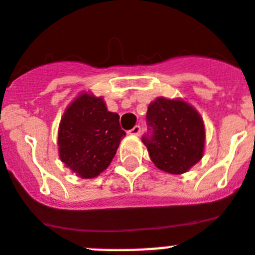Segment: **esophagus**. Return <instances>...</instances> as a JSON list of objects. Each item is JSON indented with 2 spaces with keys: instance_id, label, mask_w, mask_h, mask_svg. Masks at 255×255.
<instances>
[{
  "instance_id": "34e87169",
  "label": "esophagus",
  "mask_w": 255,
  "mask_h": 255,
  "mask_svg": "<svg viewBox=\"0 0 255 255\" xmlns=\"http://www.w3.org/2000/svg\"><path fill=\"white\" fill-rule=\"evenodd\" d=\"M129 134L130 135H139L140 134V126H134L131 130H129Z\"/></svg>"
}]
</instances>
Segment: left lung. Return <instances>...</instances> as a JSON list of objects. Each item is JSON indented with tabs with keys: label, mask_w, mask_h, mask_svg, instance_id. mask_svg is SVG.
Returning a JSON list of instances; mask_svg holds the SVG:
<instances>
[{
	"label": "left lung",
	"mask_w": 255,
	"mask_h": 255,
	"mask_svg": "<svg viewBox=\"0 0 255 255\" xmlns=\"http://www.w3.org/2000/svg\"><path fill=\"white\" fill-rule=\"evenodd\" d=\"M151 136H143L157 169L183 174L204 156L205 126L200 113L183 99L156 98L147 111Z\"/></svg>",
	"instance_id": "1"
}]
</instances>
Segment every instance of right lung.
<instances>
[{"instance_id":"1","label":"right lung","mask_w":255,"mask_h":255,"mask_svg":"<svg viewBox=\"0 0 255 255\" xmlns=\"http://www.w3.org/2000/svg\"><path fill=\"white\" fill-rule=\"evenodd\" d=\"M102 97L81 93L65 108L58 130L59 157L76 175L91 179L110 166L126 132Z\"/></svg>"}]
</instances>
